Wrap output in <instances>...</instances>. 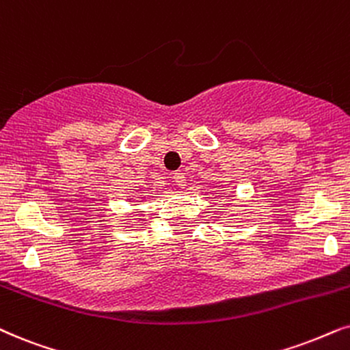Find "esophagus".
Instances as JSON below:
<instances>
[{"instance_id": "1", "label": "esophagus", "mask_w": 350, "mask_h": 350, "mask_svg": "<svg viewBox=\"0 0 350 350\" xmlns=\"http://www.w3.org/2000/svg\"><path fill=\"white\" fill-rule=\"evenodd\" d=\"M174 181H175L176 185L183 188V186L186 185V176H185V174H181V172H176V174H174Z\"/></svg>"}]
</instances>
